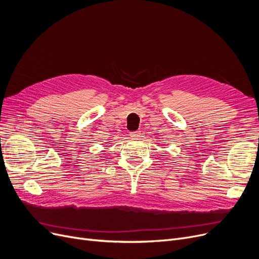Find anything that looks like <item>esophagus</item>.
I'll list each match as a JSON object with an SVG mask.
<instances>
[{
	"mask_svg": "<svg viewBox=\"0 0 259 259\" xmlns=\"http://www.w3.org/2000/svg\"><path fill=\"white\" fill-rule=\"evenodd\" d=\"M140 131H136V132H131L130 133V136L133 138V139H138L140 137Z\"/></svg>",
	"mask_w": 259,
	"mask_h": 259,
	"instance_id": "esophagus-1",
	"label": "esophagus"
}]
</instances>
